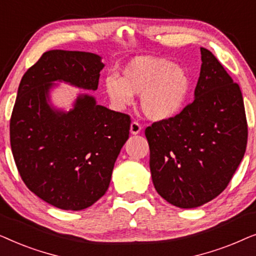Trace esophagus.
Returning a JSON list of instances; mask_svg holds the SVG:
<instances>
[{"label":"esophagus","instance_id":"1","mask_svg":"<svg viewBox=\"0 0 256 256\" xmlns=\"http://www.w3.org/2000/svg\"><path fill=\"white\" fill-rule=\"evenodd\" d=\"M141 129H142V127H141V124H138V122H136V121L132 122V124H130V132H132V135L138 134V132H141Z\"/></svg>","mask_w":256,"mask_h":256}]
</instances>
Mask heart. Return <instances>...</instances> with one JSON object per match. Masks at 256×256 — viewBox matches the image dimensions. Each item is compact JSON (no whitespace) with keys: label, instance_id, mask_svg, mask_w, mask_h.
I'll return each mask as SVG.
<instances>
[{"label":"heart","instance_id":"1","mask_svg":"<svg viewBox=\"0 0 256 256\" xmlns=\"http://www.w3.org/2000/svg\"><path fill=\"white\" fill-rule=\"evenodd\" d=\"M104 90L118 110L130 104L134 94H141L142 113L149 120L164 121L176 116L186 102L191 78L184 68L166 58H132L122 68V76H110Z\"/></svg>","mask_w":256,"mask_h":256}]
</instances>
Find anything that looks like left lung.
Here are the masks:
<instances>
[{"mask_svg": "<svg viewBox=\"0 0 256 256\" xmlns=\"http://www.w3.org/2000/svg\"><path fill=\"white\" fill-rule=\"evenodd\" d=\"M194 100L146 129L150 171L160 197L194 208L225 190L244 158L248 128L241 90L208 48H200Z\"/></svg>", "mask_w": 256, "mask_h": 256, "instance_id": "left-lung-1", "label": "left lung"}]
</instances>
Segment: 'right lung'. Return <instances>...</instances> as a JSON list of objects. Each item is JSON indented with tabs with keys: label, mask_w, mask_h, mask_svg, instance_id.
<instances>
[{
	"label": "right lung",
	"mask_w": 256,
	"mask_h": 256,
	"mask_svg": "<svg viewBox=\"0 0 256 256\" xmlns=\"http://www.w3.org/2000/svg\"><path fill=\"white\" fill-rule=\"evenodd\" d=\"M101 57L51 50L24 73L10 118V144L28 188L52 206L80 211L106 194L121 148L129 138V115L79 94L68 112L50 104L56 82L96 90Z\"/></svg>",
	"instance_id": "right-lung-1"
}]
</instances>
